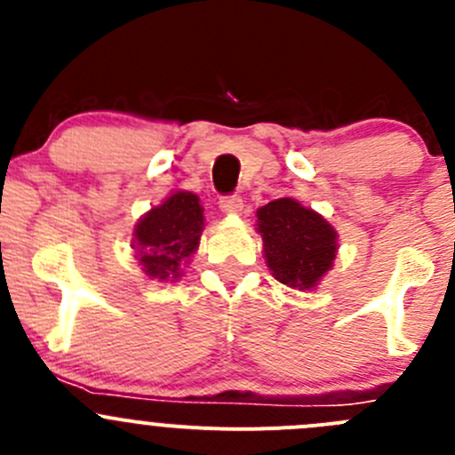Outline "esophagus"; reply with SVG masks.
I'll list each match as a JSON object with an SVG mask.
<instances>
[{
	"instance_id": "obj_1",
	"label": "esophagus",
	"mask_w": 455,
	"mask_h": 455,
	"mask_svg": "<svg viewBox=\"0 0 455 455\" xmlns=\"http://www.w3.org/2000/svg\"><path fill=\"white\" fill-rule=\"evenodd\" d=\"M218 204L220 211L228 215H240L242 209H244V200L240 196H224V198H220Z\"/></svg>"
}]
</instances>
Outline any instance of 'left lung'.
I'll use <instances>...</instances> for the list:
<instances>
[{"mask_svg": "<svg viewBox=\"0 0 455 455\" xmlns=\"http://www.w3.org/2000/svg\"><path fill=\"white\" fill-rule=\"evenodd\" d=\"M255 215L273 277L292 291H315L337 259L339 233L332 224L288 196L259 206Z\"/></svg>", "mask_w": 455, "mask_h": 455, "instance_id": "left-lung-1", "label": "left lung"}]
</instances>
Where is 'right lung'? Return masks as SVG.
<instances>
[{"instance_id":"add662e5","label":"right lung","mask_w":455,"mask_h":455,"mask_svg":"<svg viewBox=\"0 0 455 455\" xmlns=\"http://www.w3.org/2000/svg\"><path fill=\"white\" fill-rule=\"evenodd\" d=\"M204 209L191 191L176 189L140 215L132 233V249L140 270L156 282H178L200 246Z\"/></svg>"}]
</instances>
